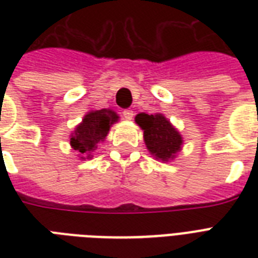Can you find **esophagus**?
<instances>
[{
  "label": "esophagus",
  "mask_w": 258,
  "mask_h": 258,
  "mask_svg": "<svg viewBox=\"0 0 258 258\" xmlns=\"http://www.w3.org/2000/svg\"><path fill=\"white\" fill-rule=\"evenodd\" d=\"M123 116H124V119H127V120H131L134 117V111L133 109H124V111H123Z\"/></svg>",
  "instance_id": "obj_1"
}]
</instances>
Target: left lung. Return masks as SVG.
<instances>
[{"label":"left lung","instance_id":"obj_1","mask_svg":"<svg viewBox=\"0 0 258 258\" xmlns=\"http://www.w3.org/2000/svg\"><path fill=\"white\" fill-rule=\"evenodd\" d=\"M135 121L143 130L145 143L154 157L161 161H169L175 157L180 150L182 138L163 115L139 113Z\"/></svg>","mask_w":258,"mask_h":258}]
</instances>
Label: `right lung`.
Wrapping results in <instances>:
<instances>
[{
    "label": "right lung",
    "mask_w": 258,
    "mask_h": 258,
    "mask_svg": "<svg viewBox=\"0 0 258 258\" xmlns=\"http://www.w3.org/2000/svg\"><path fill=\"white\" fill-rule=\"evenodd\" d=\"M117 117L119 116L111 109H97L88 112L83 119V123L75 130L71 138V146L78 153L89 158L97 149L99 142L107 137L109 127L117 120Z\"/></svg>",
    "instance_id": "add662e5"
}]
</instances>
